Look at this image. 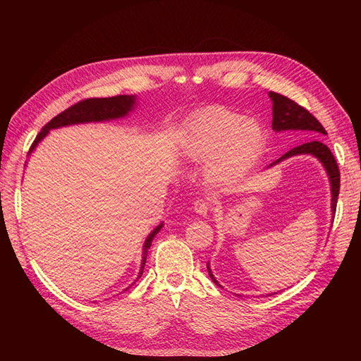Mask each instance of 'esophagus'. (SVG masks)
<instances>
[{
  "instance_id": "1",
  "label": "esophagus",
  "mask_w": 361,
  "mask_h": 361,
  "mask_svg": "<svg viewBox=\"0 0 361 361\" xmlns=\"http://www.w3.org/2000/svg\"><path fill=\"white\" fill-rule=\"evenodd\" d=\"M209 209H211V203L207 202V200L199 199V200L194 202V211H195V214H199L202 216H206L207 212H209Z\"/></svg>"
}]
</instances>
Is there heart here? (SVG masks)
Masks as SVG:
<instances>
[{"label":"heart","instance_id":"obj_1","mask_svg":"<svg viewBox=\"0 0 361 361\" xmlns=\"http://www.w3.org/2000/svg\"><path fill=\"white\" fill-rule=\"evenodd\" d=\"M265 145V133L255 118L224 106H207L185 120L180 149L185 158L207 161V176L226 180L245 170Z\"/></svg>","mask_w":361,"mask_h":361}]
</instances>
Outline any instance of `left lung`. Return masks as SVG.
<instances>
[{"mask_svg":"<svg viewBox=\"0 0 361 361\" xmlns=\"http://www.w3.org/2000/svg\"><path fill=\"white\" fill-rule=\"evenodd\" d=\"M269 97L272 101V129H274L276 133H283V130H300V133H305V135L310 138L326 135V130L319 123V120L314 116H312L307 110H305V108H302L297 102H293L292 99H289V97L283 96L280 93L269 92ZM307 154L318 158L322 162L324 169L326 170V174H329L330 185H331V212L334 215L337 197H338V188H341V171H338L337 162L331 154V150L324 143H321L319 140H312V141H307V143H302L297 147L290 149L281 158L271 162L267 169L276 166V164L285 161L290 157L307 155ZM207 272H209V277L212 279L215 285L221 288L220 283H218L216 279L214 277L209 264H207Z\"/></svg>","mask_w":361,"mask_h":361,"instance_id":"1","label":"left lung"}]
</instances>
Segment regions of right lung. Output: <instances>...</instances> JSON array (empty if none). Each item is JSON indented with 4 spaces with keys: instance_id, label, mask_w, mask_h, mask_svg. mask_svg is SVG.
Wrapping results in <instances>:
<instances>
[{
    "instance_id": "1",
    "label": "right lung",
    "mask_w": 361,
    "mask_h": 361,
    "mask_svg": "<svg viewBox=\"0 0 361 361\" xmlns=\"http://www.w3.org/2000/svg\"><path fill=\"white\" fill-rule=\"evenodd\" d=\"M135 105V96L129 94H118L113 97H92V99H84L78 104L69 106L68 110H64L59 116L54 117L51 122H48L45 126L42 128L40 133L37 134L35 143L30 147V154L35 147L40 143V141L48 135L51 129H57L61 126H69L76 123H90V122H105V120H114L125 117L129 114V111L134 110ZM162 228V223L157 226L150 235L146 238L145 245H143V259H141V268L137 280L143 274V269L146 265V257H147V250L152 245L155 235Z\"/></svg>"
}]
</instances>
